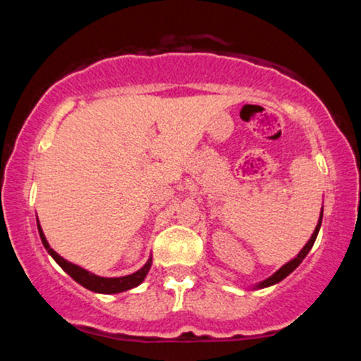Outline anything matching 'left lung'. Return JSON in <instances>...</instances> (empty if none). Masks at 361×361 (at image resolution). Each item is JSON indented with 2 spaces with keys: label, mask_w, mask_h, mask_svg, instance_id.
I'll list each match as a JSON object with an SVG mask.
<instances>
[{
  "label": "left lung",
  "mask_w": 361,
  "mask_h": 361,
  "mask_svg": "<svg viewBox=\"0 0 361 361\" xmlns=\"http://www.w3.org/2000/svg\"><path fill=\"white\" fill-rule=\"evenodd\" d=\"M321 222H322V212H321V217H319V222H317V227H316V231H314V234L310 235L309 243L305 244L304 247H302V251L299 252V255H297L295 258H293L292 261H288L287 264H283V267H281L279 271H276V273H273V275L270 276V279H267V280H264V281H261V283L256 285V287H258V288H264V287H270V285H275V283H279V281H281V280L285 279V276H288L290 273H292L293 270H295V268L299 267V264L302 263V259H304L305 256H307V252L310 251V247L314 246V243H316L317 233H319V229H321Z\"/></svg>",
  "instance_id": "obj_1"
}]
</instances>
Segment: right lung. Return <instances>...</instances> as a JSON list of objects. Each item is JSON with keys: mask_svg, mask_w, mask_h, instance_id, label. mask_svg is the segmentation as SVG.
I'll use <instances>...</instances> for the list:
<instances>
[{"mask_svg": "<svg viewBox=\"0 0 361 361\" xmlns=\"http://www.w3.org/2000/svg\"><path fill=\"white\" fill-rule=\"evenodd\" d=\"M37 226H39L40 239H42L44 247L49 251V255H51L52 258L57 261V264H59L62 270L68 273L73 280H76L78 283L82 285L85 288L91 290V292L118 293V292H126V290L137 287V285L142 283V280L146 279L149 268H151V264H152V259L149 258L147 263L144 264L140 270L132 273V275L120 276V279H103V276H97V275H93V273L86 271L85 268L78 267V264H73V263H69V261H66L64 258H61V256L57 255V252L54 251L51 246H49V243H47V239H45V235L42 233V227H40L39 221H37Z\"/></svg>", "mask_w": 361, "mask_h": 361, "instance_id": "right-lung-1", "label": "right lung"}]
</instances>
